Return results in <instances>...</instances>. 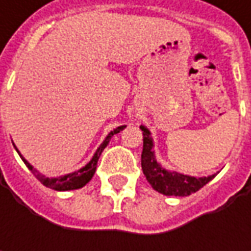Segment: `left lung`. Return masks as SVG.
Segmentation results:
<instances>
[{"mask_svg":"<svg viewBox=\"0 0 251 251\" xmlns=\"http://www.w3.org/2000/svg\"><path fill=\"white\" fill-rule=\"evenodd\" d=\"M142 135H144V148L141 153V166L145 177L148 180L153 190L163 196H175V197H186L204 187L208 181L215 177L211 175L208 177H194L183 175L175 170H168L160 165L155 150H153V140L151 137V131L145 126H140Z\"/></svg>","mask_w":251,"mask_h":251,"instance_id":"8db88e82","label":"left lung"}]
</instances>
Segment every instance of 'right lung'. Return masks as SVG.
<instances>
[{
  "mask_svg": "<svg viewBox=\"0 0 251 251\" xmlns=\"http://www.w3.org/2000/svg\"><path fill=\"white\" fill-rule=\"evenodd\" d=\"M126 127H127V126H120V127H117V128H114L113 131H110V132L107 134V137L104 138V141L100 144V147L96 150L95 155L92 156V159L89 160L83 168H81L79 170H75L73 173H68V175H64V176H58V177H47V176L42 175L37 169H34L27 160L25 159L24 156L21 155V152L16 150L15 145L14 147L15 150H16V152L19 153L21 159L25 162V165L27 166V169L34 175V177L37 178L43 186L51 188V190H55V191H70V190H76V188L83 187V186L93 177V175H95V172H96L98 160L100 158L103 150H104V148L107 147V144L110 142L111 137H113L114 134H119V132H120L121 130H124Z\"/></svg>",
  "mask_w": 251,
  "mask_h": 251,
  "instance_id": "right-lung-1",
  "label": "right lung"
}]
</instances>
